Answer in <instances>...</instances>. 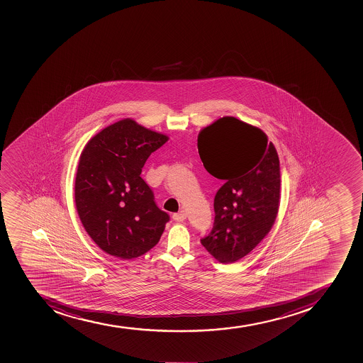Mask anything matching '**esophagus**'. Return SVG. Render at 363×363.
I'll return each instance as SVG.
<instances>
[{
  "mask_svg": "<svg viewBox=\"0 0 363 363\" xmlns=\"http://www.w3.org/2000/svg\"><path fill=\"white\" fill-rule=\"evenodd\" d=\"M173 218L175 220V221L177 222H182L184 221L186 218V214L184 213V211H179V213H175V214L173 215Z\"/></svg>",
  "mask_w": 363,
  "mask_h": 363,
  "instance_id": "esophagus-1",
  "label": "esophagus"
}]
</instances>
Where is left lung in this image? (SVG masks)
I'll return each instance as SVG.
<instances>
[{"label":"left lung","instance_id":"obj_1","mask_svg":"<svg viewBox=\"0 0 363 363\" xmlns=\"http://www.w3.org/2000/svg\"><path fill=\"white\" fill-rule=\"evenodd\" d=\"M197 148L208 173L225 184L214 199V225L201 243L218 262L248 255L277 220L280 161L261 129L233 116L202 129Z\"/></svg>","mask_w":363,"mask_h":363}]
</instances>
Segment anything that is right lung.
Returning a JSON list of instances; mask_svg holds the SVG:
<instances>
[{
  "instance_id": "1",
  "label": "right lung",
  "mask_w": 363,
  "mask_h": 363,
  "mask_svg": "<svg viewBox=\"0 0 363 363\" xmlns=\"http://www.w3.org/2000/svg\"><path fill=\"white\" fill-rule=\"evenodd\" d=\"M167 141V135L125 118L97 133L81 152L77 214L90 238L109 255L135 259L160 241L169 215L156 206L140 175L150 154Z\"/></svg>"
}]
</instances>
